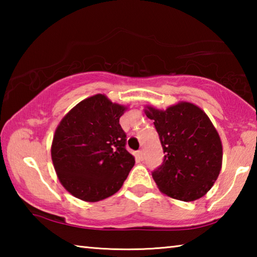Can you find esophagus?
Listing matches in <instances>:
<instances>
[{"label": "esophagus", "instance_id": "esophagus-1", "mask_svg": "<svg viewBox=\"0 0 257 257\" xmlns=\"http://www.w3.org/2000/svg\"><path fill=\"white\" fill-rule=\"evenodd\" d=\"M137 155H138V158L141 159L142 161L145 159V153H144V151H138V153H137Z\"/></svg>", "mask_w": 257, "mask_h": 257}]
</instances>
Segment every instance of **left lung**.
I'll return each mask as SVG.
<instances>
[{"mask_svg":"<svg viewBox=\"0 0 257 257\" xmlns=\"http://www.w3.org/2000/svg\"><path fill=\"white\" fill-rule=\"evenodd\" d=\"M154 120L164 158L152 172L163 194L184 202L196 201L212 188L222 165V144L205 112L188 102L165 111L147 106Z\"/></svg>","mask_w":257,"mask_h":257,"instance_id":"1","label":"left lung"}]
</instances>
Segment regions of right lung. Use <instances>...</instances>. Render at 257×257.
<instances>
[{
  "label": "right lung",
  "mask_w": 257,
  "mask_h": 257,
  "mask_svg": "<svg viewBox=\"0 0 257 257\" xmlns=\"http://www.w3.org/2000/svg\"><path fill=\"white\" fill-rule=\"evenodd\" d=\"M127 107L97 94L78 103L55 130L51 155L62 186L85 202H98L118 191L135 159L125 150L119 123Z\"/></svg>",
  "instance_id": "obj_1"
}]
</instances>
